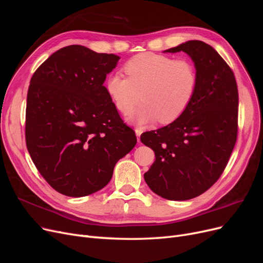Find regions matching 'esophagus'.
Returning <instances> with one entry per match:
<instances>
[{"instance_id":"obj_1","label":"esophagus","mask_w":263,"mask_h":263,"mask_svg":"<svg viewBox=\"0 0 263 263\" xmlns=\"http://www.w3.org/2000/svg\"><path fill=\"white\" fill-rule=\"evenodd\" d=\"M135 133H136V136H137V140L140 141V135L142 134V130L140 128H136L135 129Z\"/></svg>"}]
</instances>
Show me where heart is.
<instances>
[{
	"label": "heart",
	"instance_id": "b5f03b06",
	"mask_svg": "<svg viewBox=\"0 0 263 263\" xmlns=\"http://www.w3.org/2000/svg\"><path fill=\"white\" fill-rule=\"evenodd\" d=\"M124 70L127 77L108 76L106 91L124 115L129 114L140 99L145 101L132 117L137 124L177 121L195 97L198 76L189 59L142 52L127 61Z\"/></svg>",
	"mask_w": 263,
	"mask_h": 263
}]
</instances>
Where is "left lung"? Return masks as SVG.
Listing matches in <instances>:
<instances>
[{"label": "left lung", "instance_id": "8db88e82", "mask_svg": "<svg viewBox=\"0 0 263 263\" xmlns=\"http://www.w3.org/2000/svg\"><path fill=\"white\" fill-rule=\"evenodd\" d=\"M193 60L195 97L177 121L140 136L156 160L144 174L153 192L185 201L208 191L224 172L238 134V89L233 70L212 46L190 41L165 52Z\"/></svg>", "mask_w": 263, "mask_h": 263}]
</instances>
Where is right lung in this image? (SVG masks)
I'll return each mask as SVG.
<instances>
[{
	"label": "right lung",
	"instance_id": "right-lung-1",
	"mask_svg": "<svg viewBox=\"0 0 263 263\" xmlns=\"http://www.w3.org/2000/svg\"><path fill=\"white\" fill-rule=\"evenodd\" d=\"M119 57L80 45L52 53L30 79L25 137L31 160L57 192L92 194L137 142L103 85Z\"/></svg>",
	"mask_w": 263,
	"mask_h": 263
}]
</instances>
